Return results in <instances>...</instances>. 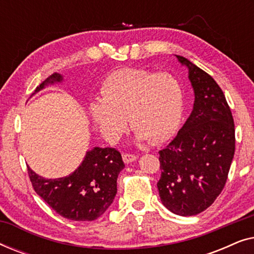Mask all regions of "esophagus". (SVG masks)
Listing matches in <instances>:
<instances>
[{
	"label": "esophagus",
	"mask_w": 254,
	"mask_h": 254,
	"mask_svg": "<svg viewBox=\"0 0 254 254\" xmlns=\"http://www.w3.org/2000/svg\"><path fill=\"white\" fill-rule=\"evenodd\" d=\"M136 158H137V156H135L133 154H124L123 155V159L126 164H129V163L136 161Z\"/></svg>",
	"instance_id": "34e87169"
}]
</instances>
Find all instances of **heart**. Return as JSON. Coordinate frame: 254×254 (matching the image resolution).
Masks as SVG:
<instances>
[{"mask_svg":"<svg viewBox=\"0 0 254 254\" xmlns=\"http://www.w3.org/2000/svg\"><path fill=\"white\" fill-rule=\"evenodd\" d=\"M102 99L90 104V112L104 136L116 141L127 129L129 118L137 142L158 144L178 129L184 111V93L170 74L138 68L111 72L103 82Z\"/></svg>","mask_w":254,"mask_h":254,"instance_id":"1","label":"heart"}]
</instances>
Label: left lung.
Masks as SVG:
<instances>
[{"label":"left lung","instance_id":"1","mask_svg":"<svg viewBox=\"0 0 254 254\" xmlns=\"http://www.w3.org/2000/svg\"><path fill=\"white\" fill-rule=\"evenodd\" d=\"M193 110L171 143L159 151L161 201L173 214L193 216L211 206L228 179L235 155V125L215 79L186 58Z\"/></svg>","mask_w":254,"mask_h":254}]
</instances>
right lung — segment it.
<instances>
[{
  "label": "right lung",
  "mask_w": 254,
  "mask_h": 254,
  "mask_svg": "<svg viewBox=\"0 0 254 254\" xmlns=\"http://www.w3.org/2000/svg\"><path fill=\"white\" fill-rule=\"evenodd\" d=\"M64 81L60 74L51 75L36 91ZM125 164L114 148L95 147L86 151L81 164L67 177L44 178L27 166L34 190L52 209L71 221H95L109 209L117 194V179Z\"/></svg>",
  "instance_id": "right-lung-1"
}]
</instances>
